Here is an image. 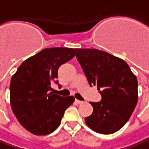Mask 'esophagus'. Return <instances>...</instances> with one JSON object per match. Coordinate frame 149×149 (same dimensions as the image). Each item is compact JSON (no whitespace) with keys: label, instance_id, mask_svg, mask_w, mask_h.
<instances>
[{"label":"esophagus","instance_id":"esophagus-1","mask_svg":"<svg viewBox=\"0 0 149 149\" xmlns=\"http://www.w3.org/2000/svg\"><path fill=\"white\" fill-rule=\"evenodd\" d=\"M76 103L77 104H83V101H81V100H76Z\"/></svg>","mask_w":149,"mask_h":149}]
</instances>
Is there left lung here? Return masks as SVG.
I'll list each match as a JSON object with an SVG mask.
<instances>
[{"instance_id":"obj_1","label":"left lung","mask_w":149,"mask_h":149,"mask_svg":"<svg viewBox=\"0 0 149 149\" xmlns=\"http://www.w3.org/2000/svg\"><path fill=\"white\" fill-rule=\"evenodd\" d=\"M77 58L90 86H96L102 100L91 102L93 113L86 125L104 134L117 132L130 119L138 102V81L123 59L96 49H76Z\"/></svg>"}]
</instances>
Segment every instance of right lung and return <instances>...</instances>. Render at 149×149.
I'll list each match as a JSON object with an SVG mask.
<instances>
[{
    "label": "right lung",
    "instance_id": "1",
    "mask_svg": "<svg viewBox=\"0 0 149 149\" xmlns=\"http://www.w3.org/2000/svg\"><path fill=\"white\" fill-rule=\"evenodd\" d=\"M75 49L54 47L42 49L24 60L11 77L10 105L19 122L32 134L52 133L61 123L73 96L53 95L50 84H57L58 69L76 55Z\"/></svg>",
    "mask_w": 149,
    "mask_h": 149
}]
</instances>
